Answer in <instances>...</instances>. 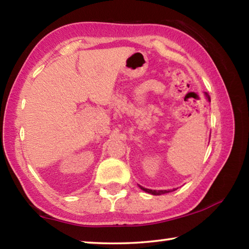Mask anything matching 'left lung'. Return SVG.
I'll use <instances>...</instances> for the list:
<instances>
[{
	"instance_id": "obj_1",
	"label": "left lung",
	"mask_w": 249,
	"mask_h": 249,
	"mask_svg": "<svg viewBox=\"0 0 249 249\" xmlns=\"http://www.w3.org/2000/svg\"><path fill=\"white\" fill-rule=\"evenodd\" d=\"M205 96H206V98H208V100L211 102L210 95H209L208 93H206V92H205ZM141 189H142V190H144L145 192H148V193H150V195H154V196L165 195V193L170 192V190H149V189H145V188H142V187H141ZM172 191H174V190H172Z\"/></svg>"
}]
</instances>
